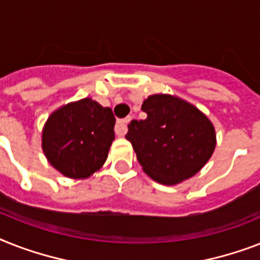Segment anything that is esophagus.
<instances>
[{
  "label": "esophagus",
  "mask_w": 260,
  "mask_h": 260,
  "mask_svg": "<svg viewBox=\"0 0 260 260\" xmlns=\"http://www.w3.org/2000/svg\"><path fill=\"white\" fill-rule=\"evenodd\" d=\"M131 120H132V117H131V116H128V117H125V119L117 120V123H116V128H115L116 135H117V136H124V135L126 134V129H128V128H126V124L129 123Z\"/></svg>",
  "instance_id": "1"
}]
</instances>
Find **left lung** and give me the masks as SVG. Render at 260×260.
<instances>
[{
    "instance_id": "8db88e82",
    "label": "left lung",
    "mask_w": 260,
    "mask_h": 260,
    "mask_svg": "<svg viewBox=\"0 0 260 260\" xmlns=\"http://www.w3.org/2000/svg\"><path fill=\"white\" fill-rule=\"evenodd\" d=\"M144 120H132L126 140L143 171L160 184L192 178L216 147L214 124L193 104L172 94H151L141 105Z\"/></svg>"
}]
</instances>
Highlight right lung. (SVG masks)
I'll use <instances>...</instances> for the list:
<instances>
[{
	"mask_svg": "<svg viewBox=\"0 0 260 260\" xmlns=\"http://www.w3.org/2000/svg\"><path fill=\"white\" fill-rule=\"evenodd\" d=\"M115 123L112 109L90 97L65 104L50 113L42 128V152L67 178H89L108 157Z\"/></svg>",
	"mask_w": 260,
	"mask_h": 260,
	"instance_id": "1",
	"label": "right lung"
}]
</instances>
